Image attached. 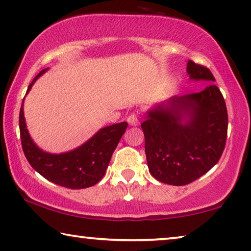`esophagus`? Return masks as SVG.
Masks as SVG:
<instances>
[{"mask_svg":"<svg viewBox=\"0 0 251 251\" xmlns=\"http://www.w3.org/2000/svg\"><path fill=\"white\" fill-rule=\"evenodd\" d=\"M126 121L130 126H138L139 125V115L137 113H131L128 119H126Z\"/></svg>","mask_w":251,"mask_h":251,"instance_id":"1","label":"esophagus"}]
</instances>
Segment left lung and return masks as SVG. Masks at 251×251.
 Returning <instances> with one entry per match:
<instances>
[{
	"label": "left lung",
	"mask_w": 251,
	"mask_h": 251,
	"mask_svg": "<svg viewBox=\"0 0 251 251\" xmlns=\"http://www.w3.org/2000/svg\"><path fill=\"white\" fill-rule=\"evenodd\" d=\"M191 79L215 80L203 65L188 60ZM150 174L183 186L206 174L226 147L228 112L223 95L211 84L199 93L174 96L149 111L141 123Z\"/></svg>",
	"instance_id": "obj_1"
}]
</instances>
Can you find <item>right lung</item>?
<instances>
[{"label":"right lung","instance_id":"obj_1","mask_svg":"<svg viewBox=\"0 0 251 251\" xmlns=\"http://www.w3.org/2000/svg\"><path fill=\"white\" fill-rule=\"evenodd\" d=\"M46 72L41 71L28 86L31 90L37 78ZM23 152L29 164L46 179L60 186L79 190L99 183L105 174L112 153L128 126L126 122L105 126L95 133L85 144L72 151L52 155L42 151L33 144L26 130L23 102L19 117Z\"/></svg>","mask_w":251,"mask_h":251}]
</instances>
